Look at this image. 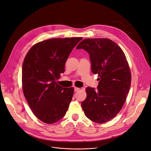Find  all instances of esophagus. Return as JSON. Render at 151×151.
Segmentation results:
<instances>
[{
	"label": "esophagus",
	"mask_w": 151,
	"mask_h": 151,
	"mask_svg": "<svg viewBox=\"0 0 151 151\" xmlns=\"http://www.w3.org/2000/svg\"><path fill=\"white\" fill-rule=\"evenodd\" d=\"M74 89H75V91H78L79 90V88H78V87H75Z\"/></svg>",
	"instance_id": "obj_1"
}]
</instances>
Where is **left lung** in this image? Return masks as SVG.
Instances as JSON below:
<instances>
[{"mask_svg": "<svg viewBox=\"0 0 151 151\" xmlns=\"http://www.w3.org/2000/svg\"><path fill=\"white\" fill-rule=\"evenodd\" d=\"M77 49L90 55L91 71L98 74V89L88 87L86 99L82 102L90 120L103 123L114 118L125 104L131 83V73L126 56L114 42L108 38H86Z\"/></svg>", "mask_w": 151, "mask_h": 151, "instance_id": "1", "label": "left lung"}]
</instances>
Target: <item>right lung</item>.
<instances>
[{"mask_svg":"<svg viewBox=\"0 0 151 151\" xmlns=\"http://www.w3.org/2000/svg\"><path fill=\"white\" fill-rule=\"evenodd\" d=\"M83 38H52L34 45L27 53L22 67L24 98L34 114L52 124L62 119L71 102L73 87L64 88L57 80L64 72L65 63Z\"/></svg>","mask_w":151,"mask_h":151,"instance_id":"right-lung-1","label":"right lung"}]
</instances>
